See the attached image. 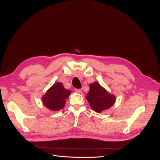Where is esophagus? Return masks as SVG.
I'll return each instance as SVG.
<instances>
[{
	"label": "esophagus",
	"mask_w": 160,
	"mask_h": 160,
	"mask_svg": "<svg viewBox=\"0 0 160 160\" xmlns=\"http://www.w3.org/2000/svg\"><path fill=\"white\" fill-rule=\"evenodd\" d=\"M75 91L77 92V93H80V94L82 93V90L80 89H75Z\"/></svg>",
	"instance_id": "1"
}]
</instances>
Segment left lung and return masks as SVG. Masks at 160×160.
<instances>
[{"instance_id": "1", "label": "left lung", "mask_w": 160, "mask_h": 160, "mask_svg": "<svg viewBox=\"0 0 160 160\" xmlns=\"http://www.w3.org/2000/svg\"><path fill=\"white\" fill-rule=\"evenodd\" d=\"M86 98L91 108L98 113L110 109L116 100L115 96L109 93L97 82L90 83L89 91Z\"/></svg>"}]
</instances>
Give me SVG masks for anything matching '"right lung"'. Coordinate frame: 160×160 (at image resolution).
Here are the masks:
<instances>
[{
  "mask_svg": "<svg viewBox=\"0 0 160 160\" xmlns=\"http://www.w3.org/2000/svg\"><path fill=\"white\" fill-rule=\"evenodd\" d=\"M71 93V91L65 89L62 82H56L42 97V102L50 111H59L64 107Z\"/></svg>",
  "mask_w": 160,
  "mask_h": 160,
  "instance_id": "add662e5",
  "label": "right lung"
}]
</instances>
